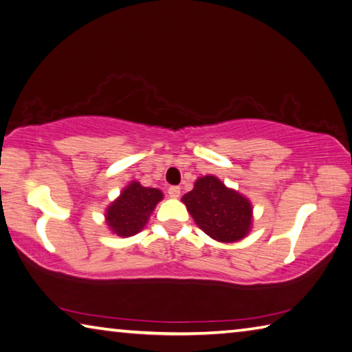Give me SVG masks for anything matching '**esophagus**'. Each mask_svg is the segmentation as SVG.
<instances>
[{"mask_svg":"<svg viewBox=\"0 0 352 352\" xmlns=\"http://www.w3.org/2000/svg\"><path fill=\"white\" fill-rule=\"evenodd\" d=\"M168 194L170 198H178L180 197V186H170L168 189Z\"/></svg>","mask_w":352,"mask_h":352,"instance_id":"34e87169","label":"esophagus"}]
</instances>
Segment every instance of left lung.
Listing matches in <instances>:
<instances>
[{"label": "left lung", "mask_w": 352, "mask_h": 352, "mask_svg": "<svg viewBox=\"0 0 352 352\" xmlns=\"http://www.w3.org/2000/svg\"><path fill=\"white\" fill-rule=\"evenodd\" d=\"M189 214L203 232L223 243L245 237L252 220V208L245 197L228 189L219 178H198L194 189L183 195Z\"/></svg>", "instance_id": "8db88e82"}]
</instances>
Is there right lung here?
<instances>
[{"instance_id":"add662e5","label":"right lung","mask_w":352,"mask_h":352,"mask_svg":"<svg viewBox=\"0 0 352 352\" xmlns=\"http://www.w3.org/2000/svg\"><path fill=\"white\" fill-rule=\"evenodd\" d=\"M162 198V190L144 188L133 182L107 208V225L120 237H131L144 228L151 212Z\"/></svg>"}]
</instances>
